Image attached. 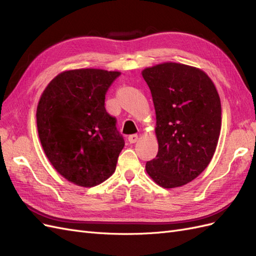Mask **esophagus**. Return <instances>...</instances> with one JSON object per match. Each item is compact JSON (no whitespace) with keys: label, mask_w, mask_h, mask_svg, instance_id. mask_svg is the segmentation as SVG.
I'll return each mask as SVG.
<instances>
[{"label":"esophagus","mask_w":256,"mask_h":256,"mask_svg":"<svg viewBox=\"0 0 256 256\" xmlns=\"http://www.w3.org/2000/svg\"><path fill=\"white\" fill-rule=\"evenodd\" d=\"M138 134H131V136H128V141H129V143L132 144V143H136L138 141Z\"/></svg>","instance_id":"34e87169"}]
</instances>
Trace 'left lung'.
<instances>
[{"instance_id":"obj_1","label":"left lung","mask_w":256,"mask_h":256,"mask_svg":"<svg viewBox=\"0 0 256 256\" xmlns=\"http://www.w3.org/2000/svg\"><path fill=\"white\" fill-rule=\"evenodd\" d=\"M156 111L158 154L146 162L152 180L166 189L192 182L209 164L221 130L220 97L200 69L173 62L142 72Z\"/></svg>"}]
</instances>
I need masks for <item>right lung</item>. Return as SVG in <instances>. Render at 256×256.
I'll list each match as a JSON object with an SVG mask.
<instances>
[{
  "mask_svg": "<svg viewBox=\"0 0 256 256\" xmlns=\"http://www.w3.org/2000/svg\"><path fill=\"white\" fill-rule=\"evenodd\" d=\"M120 72L85 68L58 74L37 106L38 136L46 156L68 182L94 187L109 178L125 141L106 111V90Z\"/></svg>",
  "mask_w": 256,
  "mask_h": 256,
  "instance_id": "obj_1",
  "label": "right lung"
}]
</instances>
